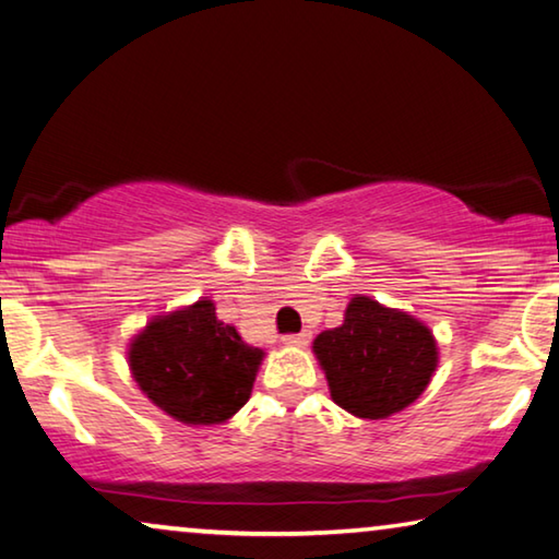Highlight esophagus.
<instances>
[{
  "mask_svg": "<svg viewBox=\"0 0 559 559\" xmlns=\"http://www.w3.org/2000/svg\"><path fill=\"white\" fill-rule=\"evenodd\" d=\"M282 342H285V345H292V347H302L309 342V332L305 330V332H297V334H285Z\"/></svg>",
  "mask_w": 559,
  "mask_h": 559,
  "instance_id": "esophagus-1",
  "label": "esophagus"
}]
</instances>
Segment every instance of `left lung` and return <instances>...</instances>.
I'll return each mask as SVG.
<instances>
[{
    "label": "left lung",
    "mask_w": 559,
    "mask_h": 559,
    "mask_svg": "<svg viewBox=\"0 0 559 559\" xmlns=\"http://www.w3.org/2000/svg\"><path fill=\"white\" fill-rule=\"evenodd\" d=\"M314 355L332 400L365 419H384L412 405L437 367L432 332L369 297L352 299L342 328L317 334Z\"/></svg>",
    "instance_id": "1"
}]
</instances>
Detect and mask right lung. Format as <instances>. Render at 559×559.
<instances>
[{
	"label": "right lung",
	"mask_w": 559,
	"mask_h": 559,
	"mask_svg": "<svg viewBox=\"0 0 559 559\" xmlns=\"http://www.w3.org/2000/svg\"><path fill=\"white\" fill-rule=\"evenodd\" d=\"M262 349L214 314L212 299L157 317L136 334L130 367L142 392L185 425H219L250 400Z\"/></svg>",
	"instance_id": "add662e5"
}]
</instances>
